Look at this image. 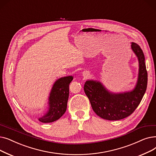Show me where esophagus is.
I'll list each match as a JSON object with an SVG mask.
<instances>
[{
  "instance_id": "1",
  "label": "esophagus",
  "mask_w": 156,
  "mask_h": 156,
  "mask_svg": "<svg viewBox=\"0 0 156 156\" xmlns=\"http://www.w3.org/2000/svg\"><path fill=\"white\" fill-rule=\"evenodd\" d=\"M90 72H89L88 71H84L83 72V76L84 77H88L89 76H90Z\"/></svg>"
}]
</instances>
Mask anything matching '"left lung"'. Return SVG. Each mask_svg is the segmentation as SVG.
Segmentation results:
<instances>
[{
    "mask_svg": "<svg viewBox=\"0 0 156 156\" xmlns=\"http://www.w3.org/2000/svg\"><path fill=\"white\" fill-rule=\"evenodd\" d=\"M131 49L137 57L139 65L137 82L133 90L112 92L97 80H87L84 84V90L93 110L104 119L117 121L130 115L139 105L146 91L147 72L144 54L140 46L135 42L131 43Z\"/></svg>",
    "mask_w": 156,
    "mask_h": 156,
    "instance_id": "8db88e82",
    "label": "left lung"
}]
</instances>
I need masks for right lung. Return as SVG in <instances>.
<instances>
[{
  "label": "right lung",
  "mask_w": 156,
  "mask_h": 156,
  "mask_svg": "<svg viewBox=\"0 0 156 156\" xmlns=\"http://www.w3.org/2000/svg\"><path fill=\"white\" fill-rule=\"evenodd\" d=\"M73 77L66 76L57 79L52 87L48 98L47 112L38 120L44 123L57 121L66 112L69 96V84Z\"/></svg>",
  "instance_id": "obj_1"
}]
</instances>
